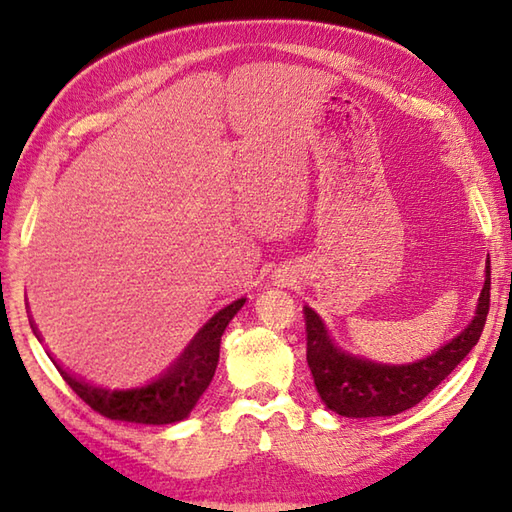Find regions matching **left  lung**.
Segmentation results:
<instances>
[{
  "instance_id": "left-lung-1",
  "label": "left lung",
  "mask_w": 512,
  "mask_h": 512,
  "mask_svg": "<svg viewBox=\"0 0 512 512\" xmlns=\"http://www.w3.org/2000/svg\"><path fill=\"white\" fill-rule=\"evenodd\" d=\"M488 306H491V262H486V281L475 317L462 334L436 354L409 365H380L341 352L330 339L319 314L303 308L308 336V367L321 400L345 418L396 416L429 396L462 358L480 341Z\"/></svg>"
}]
</instances>
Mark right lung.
Segmentation results:
<instances>
[{
  "mask_svg": "<svg viewBox=\"0 0 512 512\" xmlns=\"http://www.w3.org/2000/svg\"><path fill=\"white\" fill-rule=\"evenodd\" d=\"M246 299H237L231 306L222 308L211 321L193 336L187 350L173 363L165 374L154 383L136 389H103L76 378L68 369L52 358L65 383L79 396L85 405L110 420H125L138 424H171L184 420L200 400L204 389L213 380L217 361H220V341L226 325L244 306ZM30 328L39 339L37 325L30 317Z\"/></svg>",
  "mask_w": 512,
  "mask_h": 512,
  "instance_id": "add662e5",
  "label": "right lung"
}]
</instances>
